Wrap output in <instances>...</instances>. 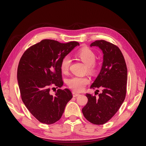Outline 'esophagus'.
I'll use <instances>...</instances> for the list:
<instances>
[{"label": "esophagus", "instance_id": "34e87169", "mask_svg": "<svg viewBox=\"0 0 146 146\" xmlns=\"http://www.w3.org/2000/svg\"><path fill=\"white\" fill-rule=\"evenodd\" d=\"M72 94H73V96L74 97V98H76V97H77L78 96H79V94L77 93V92H72Z\"/></svg>", "mask_w": 146, "mask_h": 146}]
</instances>
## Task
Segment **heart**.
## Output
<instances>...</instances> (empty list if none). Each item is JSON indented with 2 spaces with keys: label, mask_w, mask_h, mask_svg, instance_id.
Instances as JSON below:
<instances>
[{
  "label": "heart",
  "mask_w": 146,
  "mask_h": 146,
  "mask_svg": "<svg viewBox=\"0 0 146 146\" xmlns=\"http://www.w3.org/2000/svg\"><path fill=\"white\" fill-rule=\"evenodd\" d=\"M77 56L87 66L88 71L89 72H94L97 69V65L95 63L96 55L95 53L90 48L83 47L79 50ZM72 60L69 55H66L62 58L60 63V69L63 73L68 72ZM90 82V79L85 77L75 76L68 80V86L76 92L82 91L87 84Z\"/></svg>",
  "instance_id": "b5f03b06"
}]
</instances>
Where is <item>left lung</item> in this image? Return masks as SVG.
Returning a JSON list of instances; mask_svg holds the SVG:
<instances>
[{
	"label": "left lung",
	"instance_id": "obj_1",
	"mask_svg": "<svg viewBox=\"0 0 146 146\" xmlns=\"http://www.w3.org/2000/svg\"><path fill=\"white\" fill-rule=\"evenodd\" d=\"M90 46L99 47L104 54L100 72L90 88H100L102 91L98 93V98L90 94H86L88 102L83 108L82 113L91 123L102 125L111 119L124 101L127 68L124 57L116 45L105 40H97Z\"/></svg>",
	"mask_w": 146,
	"mask_h": 146
}]
</instances>
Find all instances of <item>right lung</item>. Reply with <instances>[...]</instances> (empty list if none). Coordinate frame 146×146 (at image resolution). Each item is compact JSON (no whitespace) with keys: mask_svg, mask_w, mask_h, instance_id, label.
I'll return each mask as SVG.
<instances>
[{"mask_svg":"<svg viewBox=\"0 0 146 146\" xmlns=\"http://www.w3.org/2000/svg\"><path fill=\"white\" fill-rule=\"evenodd\" d=\"M77 46V41L61 43L43 39L27 48L20 59L17 78L22 100L41 123L52 124L60 120L72 98L68 89L57 90L55 95L50 91L63 86L61 61Z\"/></svg>","mask_w":146,"mask_h":146,"instance_id":"1","label":"right lung"}]
</instances>
